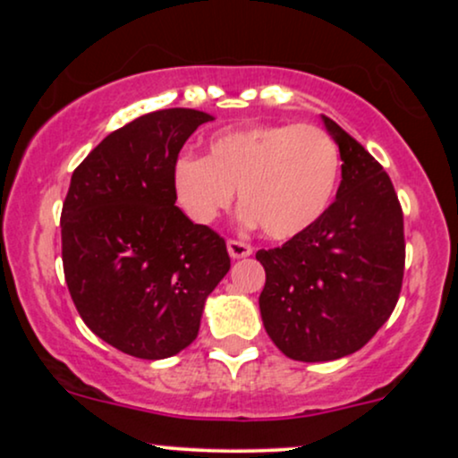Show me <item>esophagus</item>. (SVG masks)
Listing matches in <instances>:
<instances>
[{"instance_id":"esophagus-1","label":"esophagus","mask_w":458,"mask_h":458,"mask_svg":"<svg viewBox=\"0 0 458 458\" xmlns=\"http://www.w3.org/2000/svg\"><path fill=\"white\" fill-rule=\"evenodd\" d=\"M251 251H254V247L245 243V241H236V239L228 241V254L233 256V259H247V256H251Z\"/></svg>"}]
</instances>
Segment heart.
I'll return each mask as SVG.
<instances>
[{"label":"heart","instance_id":"obj_1","mask_svg":"<svg viewBox=\"0 0 458 458\" xmlns=\"http://www.w3.org/2000/svg\"><path fill=\"white\" fill-rule=\"evenodd\" d=\"M340 148L327 131L299 124H256L219 131L207 155H181L172 182L181 207L198 224H211L239 202L247 224L269 239L308 233L327 213L340 182Z\"/></svg>","mask_w":458,"mask_h":458}]
</instances>
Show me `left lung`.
I'll list each match as a JSON object with an SVG mask.
<instances>
[{
    "instance_id": "left-lung-1",
    "label": "left lung",
    "mask_w": 458,
    "mask_h": 458,
    "mask_svg": "<svg viewBox=\"0 0 458 458\" xmlns=\"http://www.w3.org/2000/svg\"><path fill=\"white\" fill-rule=\"evenodd\" d=\"M343 159L327 213L282 247L259 250L260 317L297 361H331L364 346L396 308L404 273L403 208L381 163L323 115Z\"/></svg>"
}]
</instances>
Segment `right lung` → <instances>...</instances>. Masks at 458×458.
<instances>
[{"label":"right lung","mask_w":458,"mask_h":458,"mask_svg":"<svg viewBox=\"0 0 458 458\" xmlns=\"http://www.w3.org/2000/svg\"><path fill=\"white\" fill-rule=\"evenodd\" d=\"M213 115L159 109L114 131L72 172L62 262L79 317L140 360L196 340L204 301L230 269L225 241L176 207L172 167Z\"/></svg>","instance_id":"right-lung-1"}]
</instances>
